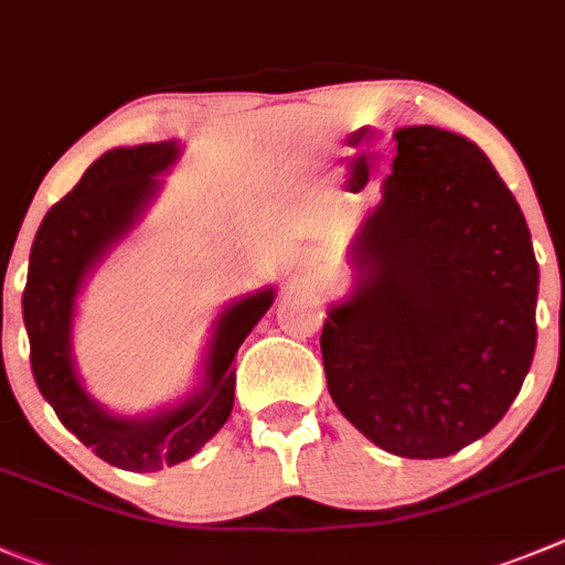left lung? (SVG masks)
Returning <instances> with one entry per match:
<instances>
[{"label": "left lung", "instance_id": "left-lung-1", "mask_svg": "<svg viewBox=\"0 0 565 565\" xmlns=\"http://www.w3.org/2000/svg\"><path fill=\"white\" fill-rule=\"evenodd\" d=\"M394 141L321 358L332 402L360 433L433 460L491 433L519 396L539 338V263L519 202L475 141L433 125Z\"/></svg>", "mask_w": 565, "mask_h": 565}]
</instances>
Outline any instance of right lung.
<instances>
[{
    "label": "right lung",
    "instance_id": "obj_1",
    "mask_svg": "<svg viewBox=\"0 0 565 565\" xmlns=\"http://www.w3.org/2000/svg\"><path fill=\"white\" fill-rule=\"evenodd\" d=\"M177 158L180 143L160 141L107 149L94 160L38 227L21 297L38 391L55 407L63 427L105 463L125 471L182 463L224 427L235 402V352L274 302L268 286L235 299L216 316L199 385L174 405L118 416L85 391L72 354L77 297L94 268L141 224L163 188L160 174Z\"/></svg>",
    "mask_w": 565,
    "mask_h": 565
}]
</instances>
